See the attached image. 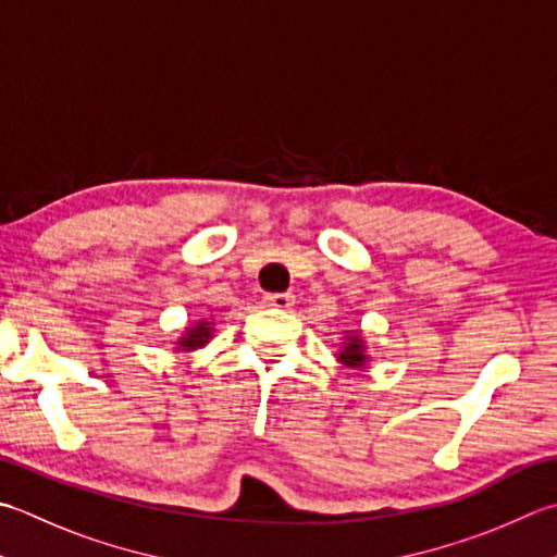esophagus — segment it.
<instances>
[{
  "mask_svg": "<svg viewBox=\"0 0 557 557\" xmlns=\"http://www.w3.org/2000/svg\"><path fill=\"white\" fill-rule=\"evenodd\" d=\"M265 304H268V307L289 309V307H294V294H268Z\"/></svg>",
  "mask_w": 557,
  "mask_h": 557,
  "instance_id": "obj_1",
  "label": "esophagus"
}]
</instances>
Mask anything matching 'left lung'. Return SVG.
Wrapping results in <instances>:
<instances>
[{
    "label": "left lung",
    "mask_w": 557,
    "mask_h": 557,
    "mask_svg": "<svg viewBox=\"0 0 557 557\" xmlns=\"http://www.w3.org/2000/svg\"><path fill=\"white\" fill-rule=\"evenodd\" d=\"M350 341L352 343L345 345L341 359L347 367H362L364 364V345H362V341H357V337H350Z\"/></svg>",
    "instance_id": "left-lung-1"
}]
</instances>
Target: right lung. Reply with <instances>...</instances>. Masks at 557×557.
<instances>
[{
    "label": "right lung",
    "mask_w": 557,
    "mask_h": 557,
    "mask_svg": "<svg viewBox=\"0 0 557 557\" xmlns=\"http://www.w3.org/2000/svg\"><path fill=\"white\" fill-rule=\"evenodd\" d=\"M210 333H212L210 331V321H202V323H198V329L188 333V337H183L181 345L183 347H200V345H205L207 341H210Z\"/></svg>",
    "instance_id": "obj_1"
}]
</instances>
